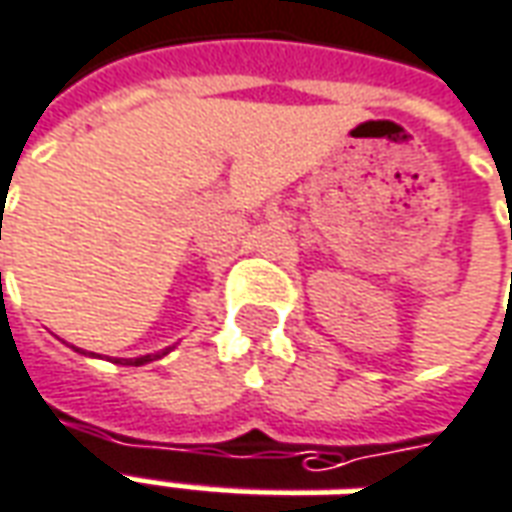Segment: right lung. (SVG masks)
Returning <instances> with one entry per match:
<instances>
[{
  "label": "right lung",
  "instance_id": "obj_1",
  "mask_svg": "<svg viewBox=\"0 0 512 512\" xmlns=\"http://www.w3.org/2000/svg\"><path fill=\"white\" fill-rule=\"evenodd\" d=\"M166 352H157V355H144V357H135V360H119V363H124V366H144V363H149V360H157V357H163Z\"/></svg>",
  "mask_w": 512,
  "mask_h": 512
}]
</instances>
